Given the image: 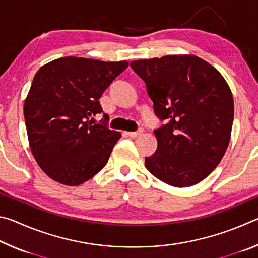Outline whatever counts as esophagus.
<instances>
[{
	"label": "esophagus",
	"mask_w": 258,
	"mask_h": 258,
	"mask_svg": "<svg viewBox=\"0 0 258 258\" xmlns=\"http://www.w3.org/2000/svg\"><path fill=\"white\" fill-rule=\"evenodd\" d=\"M142 132H143V130L140 128V130L137 131V132H126V134H127L128 137H131V138H137V137H139L140 134H142Z\"/></svg>",
	"instance_id": "34e87169"
}]
</instances>
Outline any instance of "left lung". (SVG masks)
Returning a JSON list of instances; mask_svg holds the SVG:
<instances>
[{
    "instance_id": "obj_1",
    "label": "left lung",
    "mask_w": 258,
    "mask_h": 258,
    "mask_svg": "<svg viewBox=\"0 0 258 258\" xmlns=\"http://www.w3.org/2000/svg\"><path fill=\"white\" fill-rule=\"evenodd\" d=\"M154 110L166 124L154 131L156 152L146 157L152 175L177 187L203 181L220 164L232 130L233 97L224 77L196 55L135 60Z\"/></svg>"
}]
</instances>
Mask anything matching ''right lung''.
Instances as JSON below:
<instances>
[{"label": "right lung", "instance_id": "obj_1", "mask_svg": "<svg viewBox=\"0 0 258 258\" xmlns=\"http://www.w3.org/2000/svg\"><path fill=\"white\" fill-rule=\"evenodd\" d=\"M128 66L127 61L106 62L64 56L42 66L30 86L24 116L30 150L47 176L64 185H80L108 163L120 133L104 120L99 99Z\"/></svg>", "mask_w": 258, "mask_h": 258}]
</instances>
